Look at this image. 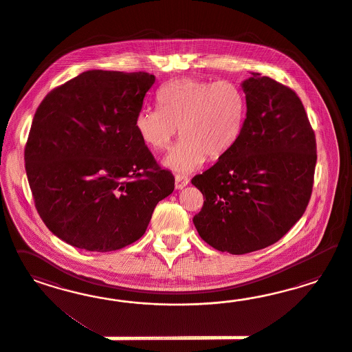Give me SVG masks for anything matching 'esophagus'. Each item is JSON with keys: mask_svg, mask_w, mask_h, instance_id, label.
Here are the masks:
<instances>
[{"mask_svg": "<svg viewBox=\"0 0 352 352\" xmlns=\"http://www.w3.org/2000/svg\"><path fill=\"white\" fill-rule=\"evenodd\" d=\"M190 183V179L187 177L183 175H175V188L177 190H183L184 187H187Z\"/></svg>", "mask_w": 352, "mask_h": 352, "instance_id": "1", "label": "esophagus"}]
</instances>
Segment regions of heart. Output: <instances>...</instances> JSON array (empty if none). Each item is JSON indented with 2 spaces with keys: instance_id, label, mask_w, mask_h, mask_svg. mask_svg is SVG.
Instances as JSON below:
<instances>
[{
  "instance_id": "heart-1",
  "label": "heart",
  "mask_w": 352,
  "mask_h": 352,
  "mask_svg": "<svg viewBox=\"0 0 352 352\" xmlns=\"http://www.w3.org/2000/svg\"><path fill=\"white\" fill-rule=\"evenodd\" d=\"M157 99L160 107L139 111L134 128L152 152L169 148L179 128L181 140L162 160L169 170L181 175L199 170L208 156L222 157L240 137L245 96L232 81L183 77L162 86Z\"/></svg>"
}]
</instances>
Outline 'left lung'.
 Here are the masks:
<instances>
[{"mask_svg": "<svg viewBox=\"0 0 352 352\" xmlns=\"http://www.w3.org/2000/svg\"><path fill=\"white\" fill-rule=\"evenodd\" d=\"M246 115L234 147L192 184L204 195L193 224L231 254L275 244L298 222L312 192L316 140L298 96L253 74L241 82Z\"/></svg>", "mask_w": 352, "mask_h": 352, "instance_id": "8db88e82", "label": "left lung"}]
</instances>
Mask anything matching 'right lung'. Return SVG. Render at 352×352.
I'll return each instance as SVG.
<instances>
[{"instance_id":"add662e5","label":"right lung","mask_w":352,"mask_h":352,"mask_svg":"<svg viewBox=\"0 0 352 352\" xmlns=\"http://www.w3.org/2000/svg\"><path fill=\"white\" fill-rule=\"evenodd\" d=\"M156 77L86 71L45 96L25 146L36 209L56 237L87 252L130 245L174 191L134 128Z\"/></svg>"}]
</instances>
